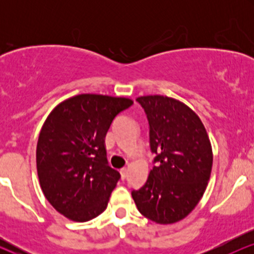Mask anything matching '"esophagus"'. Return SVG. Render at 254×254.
Returning <instances> with one entry per match:
<instances>
[{
	"instance_id": "34e87169",
	"label": "esophagus",
	"mask_w": 254,
	"mask_h": 254,
	"mask_svg": "<svg viewBox=\"0 0 254 254\" xmlns=\"http://www.w3.org/2000/svg\"><path fill=\"white\" fill-rule=\"evenodd\" d=\"M127 167L122 168V170H121V176H122V179H125V178H127Z\"/></svg>"
}]
</instances>
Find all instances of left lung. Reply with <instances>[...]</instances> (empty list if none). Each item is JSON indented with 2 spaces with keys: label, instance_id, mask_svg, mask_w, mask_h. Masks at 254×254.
Wrapping results in <instances>:
<instances>
[{
  "label": "left lung",
  "instance_id": "obj_1",
  "mask_svg": "<svg viewBox=\"0 0 254 254\" xmlns=\"http://www.w3.org/2000/svg\"><path fill=\"white\" fill-rule=\"evenodd\" d=\"M136 100L147 113L156 166L131 194L138 211L153 222H179L196 208L210 179V139L197 113L180 100L166 95Z\"/></svg>",
  "mask_w": 254,
  "mask_h": 254
}]
</instances>
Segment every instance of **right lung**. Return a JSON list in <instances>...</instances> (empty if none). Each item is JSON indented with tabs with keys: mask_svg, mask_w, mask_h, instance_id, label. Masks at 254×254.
Returning <instances> with one entry per match:
<instances>
[{
	"mask_svg": "<svg viewBox=\"0 0 254 254\" xmlns=\"http://www.w3.org/2000/svg\"><path fill=\"white\" fill-rule=\"evenodd\" d=\"M129 98L78 94L51 111L37 144L42 191L56 210L86 222L106 209L121 174L107 164L105 136Z\"/></svg>",
	"mask_w": 254,
	"mask_h": 254,
	"instance_id": "add662e5",
	"label": "right lung"
}]
</instances>
